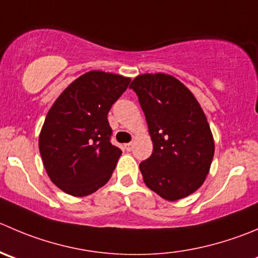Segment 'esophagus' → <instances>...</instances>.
I'll use <instances>...</instances> for the list:
<instances>
[{
    "label": "esophagus",
    "mask_w": 258,
    "mask_h": 258,
    "mask_svg": "<svg viewBox=\"0 0 258 258\" xmlns=\"http://www.w3.org/2000/svg\"><path fill=\"white\" fill-rule=\"evenodd\" d=\"M132 147H134V144H132V142H130V144L124 145V149H126V151H131Z\"/></svg>",
    "instance_id": "34e87169"
}]
</instances>
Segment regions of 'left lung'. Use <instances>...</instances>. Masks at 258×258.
Instances as JSON below:
<instances>
[{
  "mask_svg": "<svg viewBox=\"0 0 258 258\" xmlns=\"http://www.w3.org/2000/svg\"><path fill=\"white\" fill-rule=\"evenodd\" d=\"M130 88L139 97L154 145L151 156L140 164L145 184L170 202L190 196L203 185L214 156L201 104L169 74H141Z\"/></svg>",
  "mask_w": 258,
  "mask_h": 258,
  "instance_id": "8db88e82",
  "label": "left lung"
}]
</instances>
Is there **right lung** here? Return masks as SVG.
I'll use <instances>...</instances> for the list:
<instances>
[{
	"label": "right lung",
	"instance_id": "right-lung-1",
	"mask_svg": "<svg viewBox=\"0 0 258 258\" xmlns=\"http://www.w3.org/2000/svg\"><path fill=\"white\" fill-rule=\"evenodd\" d=\"M131 79L92 71L69 84L49 109L39 136L50 180L73 197H86L112 176L122 151L111 144L107 119Z\"/></svg>",
	"mask_w": 258,
	"mask_h": 258
}]
</instances>
